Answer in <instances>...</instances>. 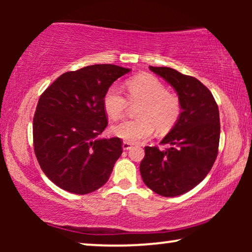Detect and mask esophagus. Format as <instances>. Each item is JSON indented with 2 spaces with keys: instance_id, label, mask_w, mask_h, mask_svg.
<instances>
[{
  "instance_id": "esophagus-1",
  "label": "esophagus",
  "mask_w": 252,
  "mask_h": 252,
  "mask_svg": "<svg viewBox=\"0 0 252 252\" xmlns=\"http://www.w3.org/2000/svg\"><path fill=\"white\" fill-rule=\"evenodd\" d=\"M130 148H132V143H130V142H126V141H124V142H123V149H124V150H129Z\"/></svg>"
}]
</instances>
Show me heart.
Returning a JSON list of instances; mask_svg holds the SVG:
<instances>
[{"label":"heart","instance_id":"heart-1","mask_svg":"<svg viewBox=\"0 0 252 252\" xmlns=\"http://www.w3.org/2000/svg\"><path fill=\"white\" fill-rule=\"evenodd\" d=\"M127 94L132 102H142L137 110L139 119L125 120L112 126L111 132L126 142H137L153 135L154 129L166 133L178 122L181 102L178 95L167 92L165 85L154 75L142 73L126 82ZM128 101L117 86L106 89L103 108L109 118L118 120L125 113Z\"/></svg>","mask_w":252,"mask_h":252}]
</instances>
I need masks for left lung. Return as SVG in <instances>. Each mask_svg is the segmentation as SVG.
<instances>
[{
  "mask_svg": "<svg viewBox=\"0 0 252 252\" xmlns=\"http://www.w3.org/2000/svg\"><path fill=\"white\" fill-rule=\"evenodd\" d=\"M149 68L174 88L181 112L160 142L170 147L144 148L140 172L151 190L174 197L196 187L212 168L219 147V110L211 92L196 78L171 67Z\"/></svg>",
  "mask_w": 252,
  "mask_h": 252,
  "instance_id": "8db88e82",
  "label": "left lung"
}]
</instances>
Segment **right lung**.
<instances>
[{"label":"right lung","instance_id":"right-lung-1","mask_svg":"<svg viewBox=\"0 0 252 252\" xmlns=\"http://www.w3.org/2000/svg\"><path fill=\"white\" fill-rule=\"evenodd\" d=\"M129 71L91 65L62 74L40 96L33 118L34 153L43 173L60 188L85 195L109 180L123 141L98 137L108 126L103 96Z\"/></svg>","mask_w":252,"mask_h":252}]
</instances>
